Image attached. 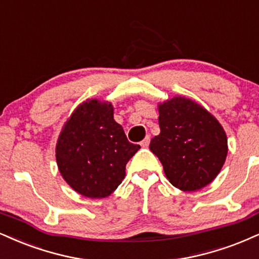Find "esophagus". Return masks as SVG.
Listing matches in <instances>:
<instances>
[{"label": "esophagus", "mask_w": 259, "mask_h": 259, "mask_svg": "<svg viewBox=\"0 0 259 259\" xmlns=\"http://www.w3.org/2000/svg\"><path fill=\"white\" fill-rule=\"evenodd\" d=\"M149 141H151V138H149V136H146V138L142 140V141H141V143H140V145H141V147L146 148V147H148Z\"/></svg>", "instance_id": "obj_1"}]
</instances>
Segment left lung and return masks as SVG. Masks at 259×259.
Here are the masks:
<instances>
[{
    "instance_id": "left-lung-1",
    "label": "left lung",
    "mask_w": 259,
    "mask_h": 259,
    "mask_svg": "<svg viewBox=\"0 0 259 259\" xmlns=\"http://www.w3.org/2000/svg\"><path fill=\"white\" fill-rule=\"evenodd\" d=\"M158 108L160 134L151 140L149 149L171 185L183 192L204 188L219 175L228 153L222 125L191 99L175 96Z\"/></svg>"
}]
</instances>
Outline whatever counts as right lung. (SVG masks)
I'll return each instance as SVG.
<instances>
[{
    "instance_id": "add662e5",
    "label": "right lung",
    "mask_w": 259,
    "mask_h": 259,
    "mask_svg": "<svg viewBox=\"0 0 259 259\" xmlns=\"http://www.w3.org/2000/svg\"><path fill=\"white\" fill-rule=\"evenodd\" d=\"M140 149L113 119L111 102L87 100L62 127L55 157L61 176L87 198L111 195L125 177V165Z\"/></svg>"
}]
</instances>
